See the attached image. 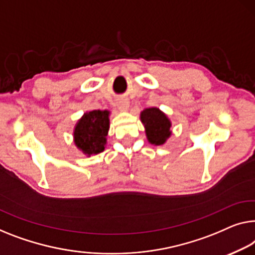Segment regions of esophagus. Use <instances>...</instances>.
<instances>
[{"label": "esophagus", "mask_w": 255, "mask_h": 255, "mask_svg": "<svg viewBox=\"0 0 255 255\" xmlns=\"http://www.w3.org/2000/svg\"><path fill=\"white\" fill-rule=\"evenodd\" d=\"M128 102L126 100H119L118 101V108L120 110H127L128 109Z\"/></svg>", "instance_id": "obj_1"}]
</instances>
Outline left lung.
I'll list each match as a JSON object with an SVG mask.
<instances>
[{"label":"left lung","instance_id":"obj_1","mask_svg":"<svg viewBox=\"0 0 255 255\" xmlns=\"http://www.w3.org/2000/svg\"><path fill=\"white\" fill-rule=\"evenodd\" d=\"M139 119L145 128L147 140L153 145H162L172 136V121L159 108L144 109Z\"/></svg>","mask_w":255,"mask_h":255}]
</instances>
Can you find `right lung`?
<instances>
[{
  "mask_svg": "<svg viewBox=\"0 0 255 255\" xmlns=\"http://www.w3.org/2000/svg\"><path fill=\"white\" fill-rule=\"evenodd\" d=\"M109 110H94L83 113L73 129L75 146L87 157L103 152L110 129Z\"/></svg>",
  "mask_w": 255,
  "mask_h": 255,
  "instance_id": "obj_1",
  "label": "right lung"
}]
</instances>
